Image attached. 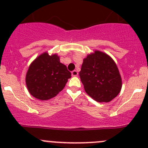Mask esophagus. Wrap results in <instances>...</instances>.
I'll return each mask as SVG.
<instances>
[{"mask_svg":"<svg viewBox=\"0 0 148 148\" xmlns=\"http://www.w3.org/2000/svg\"><path fill=\"white\" fill-rule=\"evenodd\" d=\"M71 75H72L73 77H77V76H78V72H77V71H76V70H74L73 71H71Z\"/></svg>","mask_w":148,"mask_h":148,"instance_id":"esophagus-1","label":"esophagus"}]
</instances>
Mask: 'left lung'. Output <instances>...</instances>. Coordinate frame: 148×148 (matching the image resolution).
<instances>
[{
	"mask_svg": "<svg viewBox=\"0 0 148 148\" xmlns=\"http://www.w3.org/2000/svg\"><path fill=\"white\" fill-rule=\"evenodd\" d=\"M79 77L86 93L99 102H109L122 89V78L114 61L95 50L83 59Z\"/></svg>",
	"mask_w": 148,
	"mask_h": 148,
	"instance_id": "8db88e82",
	"label": "left lung"
}]
</instances>
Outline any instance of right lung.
<instances>
[{
    "label": "right lung",
    "mask_w": 148,
    "mask_h": 148,
    "mask_svg": "<svg viewBox=\"0 0 148 148\" xmlns=\"http://www.w3.org/2000/svg\"><path fill=\"white\" fill-rule=\"evenodd\" d=\"M71 72L60 62L57 54H40L30 64L26 75L29 93L39 100H49L64 88Z\"/></svg>",
    "instance_id": "right-lung-1"
}]
</instances>
